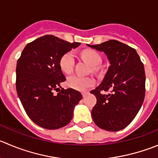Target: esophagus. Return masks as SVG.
I'll return each instance as SVG.
<instances>
[{
    "label": "esophagus",
    "instance_id": "obj_1",
    "mask_svg": "<svg viewBox=\"0 0 158 158\" xmlns=\"http://www.w3.org/2000/svg\"><path fill=\"white\" fill-rule=\"evenodd\" d=\"M88 94H89L88 92H83V93H82V96H83V97L86 96Z\"/></svg>",
    "mask_w": 158,
    "mask_h": 158
}]
</instances>
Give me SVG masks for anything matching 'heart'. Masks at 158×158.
<instances>
[{"mask_svg":"<svg viewBox=\"0 0 158 158\" xmlns=\"http://www.w3.org/2000/svg\"><path fill=\"white\" fill-rule=\"evenodd\" d=\"M82 57L93 66H96L101 62V58L97 52L91 50H86L82 52ZM75 64V56L72 52L65 53L59 60V67L63 73H71ZM96 84L93 77L73 75L67 79V85L70 88L79 91H85Z\"/></svg>","mask_w":158,"mask_h":158,"instance_id":"obj_1","label":"heart"}]
</instances>
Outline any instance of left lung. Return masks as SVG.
<instances>
[{"instance_id":"8db88e82","label":"left lung","mask_w":158,"mask_h":158,"mask_svg":"<svg viewBox=\"0 0 158 158\" xmlns=\"http://www.w3.org/2000/svg\"><path fill=\"white\" fill-rule=\"evenodd\" d=\"M87 45L103 52L110 64L100 85L91 91L96 97L92 117L101 129L119 131L133 121L143 104L146 79L143 64L134 48L118 41ZM110 88L111 94L101 93Z\"/></svg>"}]
</instances>
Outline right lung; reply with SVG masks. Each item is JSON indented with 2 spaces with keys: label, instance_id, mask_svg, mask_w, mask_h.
Masks as SVG:
<instances>
[{
  "label": "right lung",
  "instance_id": "right-lung-1",
  "mask_svg": "<svg viewBox=\"0 0 158 158\" xmlns=\"http://www.w3.org/2000/svg\"><path fill=\"white\" fill-rule=\"evenodd\" d=\"M80 45L54 35H44L24 47L16 67V89L26 113L38 126L48 130L66 126L73 110L82 98L73 89H61L65 81L59 67L60 58Z\"/></svg>",
  "mask_w": 158,
  "mask_h": 158
}]
</instances>
